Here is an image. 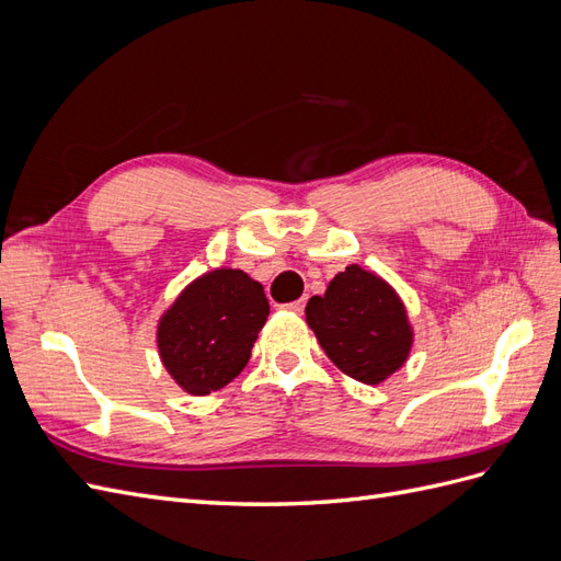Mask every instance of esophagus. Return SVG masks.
I'll use <instances>...</instances> for the list:
<instances>
[{
    "mask_svg": "<svg viewBox=\"0 0 561 561\" xmlns=\"http://www.w3.org/2000/svg\"><path fill=\"white\" fill-rule=\"evenodd\" d=\"M304 304H307V301H304V299H297V301H290V304H285V311H293V313H301L304 311Z\"/></svg>",
    "mask_w": 561,
    "mask_h": 561,
    "instance_id": "esophagus-1",
    "label": "esophagus"
}]
</instances>
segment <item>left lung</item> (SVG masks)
I'll use <instances>...</instances> for the list:
<instances>
[{
    "label": "left lung",
    "instance_id": "obj_1",
    "mask_svg": "<svg viewBox=\"0 0 561 561\" xmlns=\"http://www.w3.org/2000/svg\"><path fill=\"white\" fill-rule=\"evenodd\" d=\"M307 322L328 358L355 381L377 386L407 363L414 332L398 293L358 264L307 304Z\"/></svg>",
    "mask_w": 561,
    "mask_h": 561
}]
</instances>
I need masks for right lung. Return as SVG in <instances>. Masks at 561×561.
<instances>
[{"label": "right lung", "instance_id": "add662e5", "mask_svg": "<svg viewBox=\"0 0 561 561\" xmlns=\"http://www.w3.org/2000/svg\"><path fill=\"white\" fill-rule=\"evenodd\" d=\"M266 316L262 283L241 268L208 271L161 316V363L186 393L208 396L241 375Z\"/></svg>", "mask_w": 561, "mask_h": 561}]
</instances>
